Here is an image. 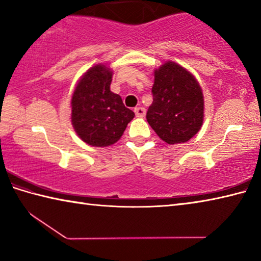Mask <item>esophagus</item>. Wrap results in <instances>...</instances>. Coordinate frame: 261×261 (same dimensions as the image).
Segmentation results:
<instances>
[{
	"label": "esophagus",
	"instance_id": "obj_1",
	"mask_svg": "<svg viewBox=\"0 0 261 261\" xmlns=\"http://www.w3.org/2000/svg\"><path fill=\"white\" fill-rule=\"evenodd\" d=\"M135 114L137 117H144L146 115V109L143 107H137L135 108Z\"/></svg>",
	"mask_w": 261,
	"mask_h": 261
}]
</instances>
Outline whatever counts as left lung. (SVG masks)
Wrapping results in <instances>:
<instances>
[{
	"mask_svg": "<svg viewBox=\"0 0 261 261\" xmlns=\"http://www.w3.org/2000/svg\"><path fill=\"white\" fill-rule=\"evenodd\" d=\"M148 124L167 144L185 143L200 130L204 120L202 92L191 73L174 62L155 70Z\"/></svg>",
	"mask_w": 261,
	"mask_h": 261,
	"instance_id": "obj_1",
	"label": "left lung"
}]
</instances>
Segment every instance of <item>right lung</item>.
<instances>
[{
	"mask_svg": "<svg viewBox=\"0 0 261 261\" xmlns=\"http://www.w3.org/2000/svg\"><path fill=\"white\" fill-rule=\"evenodd\" d=\"M112 72L95 65L79 81L71 99V121L77 135L91 146L106 147L121 138L135 113L110 91Z\"/></svg>",
	"mask_w": 261,
	"mask_h": 261,
	"instance_id": "1",
	"label": "right lung"
}]
</instances>
